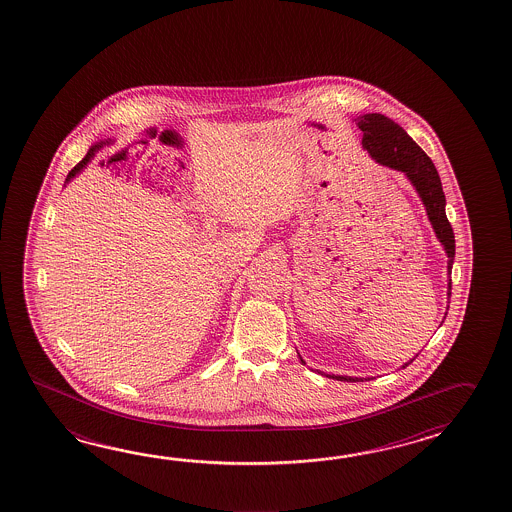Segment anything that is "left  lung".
Returning <instances> with one entry per match:
<instances>
[{"label": "left lung", "instance_id": "8db88e82", "mask_svg": "<svg viewBox=\"0 0 512 512\" xmlns=\"http://www.w3.org/2000/svg\"><path fill=\"white\" fill-rule=\"evenodd\" d=\"M358 127L363 132L361 145L369 152L372 160L381 165H387L396 171L405 172L416 191L420 194L425 205L427 216L431 220L432 229L447 252V272L451 274L454 263V232L445 214V194L441 189L440 176L431 158L421 151L420 145L412 140L407 132L401 129L396 121L383 114H365L358 120ZM452 281L449 280V296H451ZM301 360V356H300ZM412 361V360H411ZM409 361V363H411ZM301 363L305 361L301 360ZM405 363L403 367H407ZM338 381H358L361 378L351 376H329Z\"/></svg>", "mask_w": 512, "mask_h": 512}]
</instances>
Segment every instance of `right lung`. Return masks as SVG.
Masks as SVG:
<instances>
[{
	"instance_id": "1",
	"label": "right lung",
	"mask_w": 512,
	"mask_h": 512,
	"mask_svg": "<svg viewBox=\"0 0 512 512\" xmlns=\"http://www.w3.org/2000/svg\"><path fill=\"white\" fill-rule=\"evenodd\" d=\"M101 145H103V143H100V145H94V147H91V149H89V152H87V156H85V158H83V160H81L80 163H78V165H76V167H74V169H72V171L69 172V174H67V180H65V183H69V181H71L72 178H74V176L78 174V172L83 171V169L87 167V163H89V161H91L92 158H94V154H96V151H98V149H101Z\"/></svg>"
}]
</instances>
